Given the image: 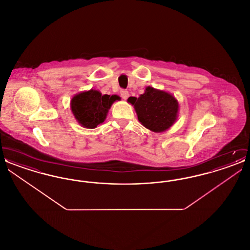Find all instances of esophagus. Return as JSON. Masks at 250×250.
Segmentation results:
<instances>
[{
	"label": "esophagus",
	"instance_id": "esophagus-1",
	"mask_svg": "<svg viewBox=\"0 0 250 250\" xmlns=\"http://www.w3.org/2000/svg\"><path fill=\"white\" fill-rule=\"evenodd\" d=\"M120 94H121V96L124 98V99H126L128 96H129V93H128V91H126V90H121V92H120Z\"/></svg>",
	"mask_w": 250,
	"mask_h": 250
}]
</instances>
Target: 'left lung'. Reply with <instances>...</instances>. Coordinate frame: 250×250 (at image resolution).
<instances>
[{"label": "left lung", "instance_id": "8db88e82", "mask_svg": "<svg viewBox=\"0 0 250 250\" xmlns=\"http://www.w3.org/2000/svg\"><path fill=\"white\" fill-rule=\"evenodd\" d=\"M127 101L135 107L143 125L154 132L167 130L177 118L179 105L174 96L153 87H147L143 95L130 96Z\"/></svg>", "mask_w": 250, "mask_h": 250}]
</instances>
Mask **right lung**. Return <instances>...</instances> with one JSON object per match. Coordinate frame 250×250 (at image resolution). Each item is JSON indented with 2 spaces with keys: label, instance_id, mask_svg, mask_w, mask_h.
Segmentation results:
<instances>
[{
  "label": "right lung",
  "instance_id": "1",
  "mask_svg": "<svg viewBox=\"0 0 250 250\" xmlns=\"http://www.w3.org/2000/svg\"><path fill=\"white\" fill-rule=\"evenodd\" d=\"M118 99V95H103L98 91L90 90L72 98V112L83 127L95 128L105 121L109 107Z\"/></svg>",
  "mask_w": 250,
  "mask_h": 250
}]
</instances>
